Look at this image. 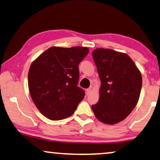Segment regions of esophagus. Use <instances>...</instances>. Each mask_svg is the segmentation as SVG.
Listing matches in <instances>:
<instances>
[{
	"instance_id": "obj_1",
	"label": "esophagus",
	"mask_w": 160,
	"mask_h": 160,
	"mask_svg": "<svg viewBox=\"0 0 160 160\" xmlns=\"http://www.w3.org/2000/svg\"><path fill=\"white\" fill-rule=\"evenodd\" d=\"M91 91H92L91 88H88V89H87V90H86V94H87V95H89V94H90V92H91Z\"/></svg>"
}]
</instances>
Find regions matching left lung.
Returning <instances> with one entry per match:
<instances>
[{"instance_id":"1","label":"left lung","mask_w":160,"mask_h":160,"mask_svg":"<svg viewBox=\"0 0 160 160\" xmlns=\"http://www.w3.org/2000/svg\"><path fill=\"white\" fill-rule=\"evenodd\" d=\"M92 54L101 82L99 101L92 110L100 121L116 124L137 106L142 85L141 72L125 53L98 48Z\"/></svg>"}]
</instances>
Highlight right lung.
I'll list each match as a JSON object with an SVG mask.
<instances>
[{"instance_id": "add662e5", "label": "right lung", "mask_w": 160, "mask_h": 160, "mask_svg": "<svg viewBox=\"0 0 160 160\" xmlns=\"http://www.w3.org/2000/svg\"><path fill=\"white\" fill-rule=\"evenodd\" d=\"M87 47H50L33 61L28 74L32 101L45 117L62 120L72 115L85 97L78 86L81 61Z\"/></svg>"}]
</instances>
